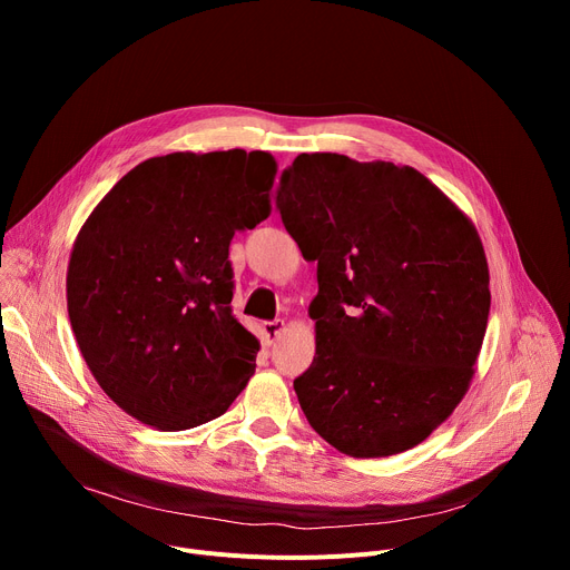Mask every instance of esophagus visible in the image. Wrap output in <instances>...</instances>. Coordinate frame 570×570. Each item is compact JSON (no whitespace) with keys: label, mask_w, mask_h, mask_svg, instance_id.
Wrapping results in <instances>:
<instances>
[{"label":"esophagus","mask_w":570,"mask_h":570,"mask_svg":"<svg viewBox=\"0 0 570 570\" xmlns=\"http://www.w3.org/2000/svg\"><path fill=\"white\" fill-rule=\"evenodd\" d=\"M263 331H265V337H267L269 342H277V340L284 335V331H286V323H284L282 318L267 321V323H263Z\"/></svg>","instance_id":"34e87169"}]
</instances>
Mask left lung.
Here are the masks:
<instances>
[{
    "label": "left lung",
    "instance_id": "obj_1",
    "mask_svg": "<svg viewBox=\"0 0 570 570\" xmlns=\"http://www.w3.org/2000/svg\"><path fill=\"white\" fill-rule=\"evenodd\" d=\"M277 207L316 261V355L293 381L309 425L340 453L423 443L466 395L490 314L473 222L411 166L297 155Z\"/></svg>",
    "mask_w": 570,
    "mask_h": 570
}]
</instances>
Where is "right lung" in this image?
<instances>
[{
	"instance_id": "add662e5",
	"label": "right lung",
	"mask_w": 570,
	"mask_h": 570,
	"mask_svg": "<svg viewBox=\"0 0 570 570\" xmlns=\"http://www.w3.org/2000/svg\"><path fill=\"white\" fill-rule=\"evenodd\" d=\"M269 153H173L129 170L80 226L67 269L78 348L136 421L191 430L254 376L258 340L230 314L228 245L273 213Z\"/></svg>"
}]
</instances>
